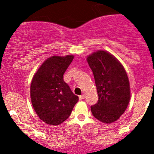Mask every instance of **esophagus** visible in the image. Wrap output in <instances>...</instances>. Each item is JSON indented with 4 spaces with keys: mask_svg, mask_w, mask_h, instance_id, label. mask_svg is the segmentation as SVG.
I'll list each match as a JSON object with an SVG mask.
<instances>
[{
    "mask_svg": "<svg viewBox=\"0 0 154 154\" xmlns=\"http://www.w3.org/2000/svg\"><path fill=\"white\" fill-rule=\"evenodd\" d=\"M85 97H86V95H85L84 94H81V95L79 96V98H80V100H83V99L85 98Z\"/></svg>",
    "mask_w": 154,
    "mask_h": 154,
    "instance_id": "1",
    "label": "esophagus"
}]
</instances>
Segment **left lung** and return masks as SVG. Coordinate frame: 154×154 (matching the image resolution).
Returning <instances> with one entry per match:
<instances>
[{"label": "left lung", "mask_w": 154, "mask_h": 154, "mask_svg": "<svg viewBox=\"0 0 154 154\" xmlns=\"http://www.w3.org/2000/svg\"><path fill=\"white\" fill-rule=\"evenodd\" d=\"M94 74L98 101L91 106L93 116L103 123L116 122L125 112L130 99L129 79L125 69L113 55L104 51L87 57Z\"/></svg>", "instance_id": "left-lung-1"}]
</instances>
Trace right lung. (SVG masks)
I'll return each instance as SVG.
<instances>
[{"instance_id": "right-lung-1", "label": "right lung", "mask_w": 154, "mask_h": 154, "mask_svg": "<svg viewBox=\"0 0 154 154\" xmlns=\"http://www.w3.org/2000/svg\"><path fill=\"white\" fill-rule=\"evenodd\" d=\"M73 59V55L51 57L32 77V105L38 118L48 125H59L65 122L79 100L63 80V74Z\"/></svg>"}]
</instances>
